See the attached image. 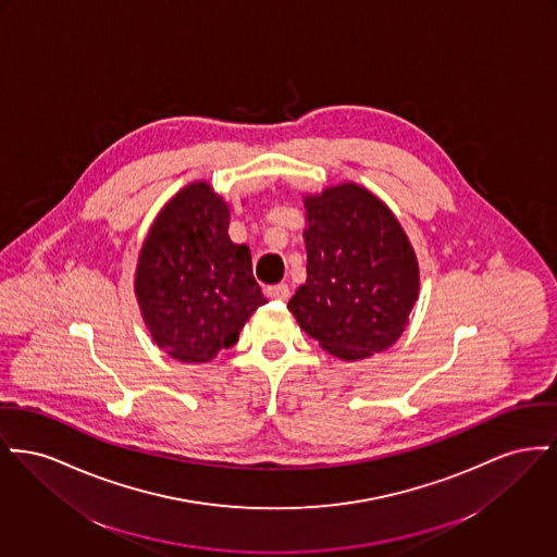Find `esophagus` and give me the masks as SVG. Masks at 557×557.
Instances as JSON below:
<instances>
[{"label":"esophagus","instance_id":"obj_1","mask_svg":"<svg viewBox=\"0 0 557 557\" xmlns=\"http://www.w3.org/2000/svg\"><path fill=\"white\" fill-rule=\"evenodd\" d=\"M267 296L273 300H288L290 288H288V284H275V286L267 288Z\"/></svg>","mask_w":557,"mask_h":557}]
</instances>
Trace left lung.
<instances>
[{"label":"left lung","mask_w":557,"mask_h":557,"mask_svg":"<svg viewBox=\"0 0 557 557\" xmlns=\"http://www.w3.org/2000/svg\"><path fill=\"white\" fill-rule=\"evenodd\" d=\"M307 282L288 309L341 360H363L399 338L419 296L414 250L392 210L358 185L307 197Z\"/></svg>","instance_id":"left-lung-1"}]
</instances>
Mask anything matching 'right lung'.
Returning a JSON list of instances; mask_svg holds the SVG:
<instances>
[{"mask_svg":"<svg viewBox=\"0 0 557 557\" xmlns=\"http://www.w3.org/2000/svg\"><path fill=\"white\" fill-rule=\"evenodd\" d=\"M134 290L153 341L181 361L212 360L264 305L248 246L230 237V208L208 183L174 197L149 231Z\"/></svg>","mask_w":557,"mask_h":557,"instance_id":"add662e5","label":"right lung"}]
</instances>
